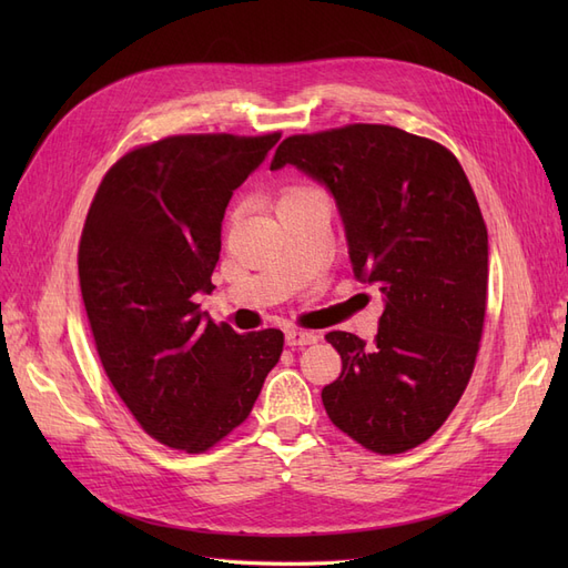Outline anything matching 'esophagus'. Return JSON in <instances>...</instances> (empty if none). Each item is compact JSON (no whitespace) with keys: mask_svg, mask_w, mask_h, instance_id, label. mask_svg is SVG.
I'll return each mask as SVG.
<instances>
[{"mask_svg":"<svg viewBox=\"0 0 568 568\" xmlns=\"http://www.w3.org/2000/svg\"><path fill=\"white\" fill-rule=\"evenodd\" d=\"M317 341H320V334H315V332H301V329L286 332V346H291V348L311 346V343H317Z\"/></svg>","mask_w":568,"mask_h":568,"instance_id":"34e87169","label":"esophagus"}]
</instances>
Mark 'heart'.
Instances as JSON below:
<instances>
[{"label": "heart", "mask_w": 568, "mask_h": 568, "mask_svg": "<svg viewBox=\"0 0 568 568\" xmlns=\"http://www.w3.org/2000/svg\"><path fill=\"white\" fill-rule=\"evenodd\" d=\"M301 192H307V189H288V192H286L282 199H286V196H294V194H301Z\"/></svg>", "instance_id": "b5f03b06"}]
</instances>
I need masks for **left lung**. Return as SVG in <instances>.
Instances as JSON below:
<instances>
[{
    "label": "left lung",
    "mask_w": 568,
    "mask_h": 568,
    "mask_svg": "<svg viewBox=\"0 0 568 568\" xmlns=\"http://www.w3.org/2000/svg\"><path fill=\"white\" fill-rule=\"evenodd\" d=\"M284 165L329 189L353 274L384 294L374 343L326 334L343 365L322 388L326 415L372 453L417 448L459 403L484 334L488 230L474 189L453 151L390 125L286 136L270 170Z\"/></svg>",
    "instance_id": "1"
}]
</instances>
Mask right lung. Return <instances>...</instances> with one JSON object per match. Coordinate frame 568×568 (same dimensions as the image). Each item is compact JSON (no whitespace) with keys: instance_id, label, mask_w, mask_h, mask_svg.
<instances>
[{"instance_id":"right-lung-1","label":"right lung","mask_w":568,"mask_h":568,"mask_svg":"<svg viewBox=\"0 0 568 568\" xmlns=\"http://www.w3.org/2000/svg\"><path fill=\"white\" fill-rule=\"evenodd\" d=\"M178 134L125 153L84 220L78 274L97 353L120 400L168 448L205 453L242 424L284 334H236L194 303L215 288L222 217L280 142Z\"/></svg>"}]
</instances>
